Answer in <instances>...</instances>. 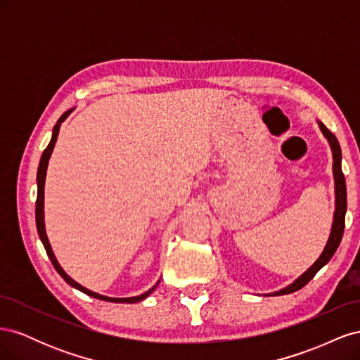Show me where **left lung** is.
Here are the masks:
<instances>
[{
    "instance_id": "8db88e82",
    "label": "left lung",
    "mask_w": 360,
    "mask_h": 360,
    "mask_svg": "<svg viewBox=\"0 0 360 360\" xmlns=\"http://www.w3.org/2000/svg\"><path fill=\"white\" fill-rule=\"evenodd\" d=\"M319 126L321 129L323 135L328 138L330 148H332V155H333V179H335V214H333V224H332V230H330V236L329 240L324 246V250L321 252V255L319 257V259L315 263L302 274L296 281L290 284L288 287L282 288L276 292H271V296H282V294H290L300 290L302 287H304L308 282L315 276L317 271L326 266L330 261V258L333 257V254L336 252L338 246L341 243V238L344 234V226H345V212H347V186H345V179L344 174L341 169V147L340 143H338L336 136L330 132V130L326 127L321 122H319Z\"/></svg>"
}]
</instances>
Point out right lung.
I'll return each mask as SVG.
<instances>
[{
    "instance_id": "right-lung-1",
    "label": "right lung",
    "mask_w": 360,
    "mask_h": 360,
    "mask_svg": "<svg viewBox=\"0 0 360 360\" xmlns=\"http://www.w3.org/2000/svg\"><path fill=\"white\" fill-rule=\"evenodd\" d=\"M73 110H69L64 112L60 118L57 124L53 126V130H52V138H51V143L48 144V147L45 148V151H43L41 155V159H40V163H39V169H37V200H36V225H37V233H39V237L40 240L43 243V246H45L46 249V254L51 259V263L53 264V267H56V270L58 271V274L61 275V278L68 282L69 285L75 287L76 290H79L85 294H89V296L91 297H96L99 300H106V302H115V303H136V302H141L144 300L146 297H148L151 292H153L156 290V287L159 285V282H156V285L151 287L148 291L139 294V296H135V297H124V299H118V297H106V296H102V294H97L94 291H90L86 290L85 287H82L81 284H78V282L73 281L66 271L63 270V267L58 264V261L56 258V255H53L52 252V248H51V243L48 240V236H46V230H45V212H43V200H45V179H46V169H48V162H49V158L52 155V150L53 147H56V143H57V136H58V132H60V126L61 123L64 122L69 117V114L72 112Z\"/></svg>"
}]
</instances>
